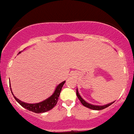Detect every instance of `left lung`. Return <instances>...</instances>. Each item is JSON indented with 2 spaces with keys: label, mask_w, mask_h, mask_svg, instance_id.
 I'll use <instances>...</instances> for the list:
<instances>
[{
  "label": "left lung",
  "mask_w": 134,
  "mask_h": 134,
  "mask_svg": "<svg viewBox=\"0 0 134 134\" xmlns=\"http://www.w3.org/2000/svg\"><path fill=\"white\" fill-rule=\"evenodd\" d=\"M76 95H77V96H78L79 100L81 101V103H82V105H83L84 107H86L90 108V109L95 110H99L104 109V108L108 107H109L110 105H112L113 103L115 102V101H113V102L107 104V105H101V106H100V105H92V104L87 103V101L84 100V99H83L82 98H81V96H80V94H79L78 88L76 89Z\"/></svg>",
  "instance_id": "1"
}]
</instances>
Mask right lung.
I'll list each match as a JSON object with an SVG mask.
<instances>
[{"mask_svg":"<svg viewBox=\"0 0 134 134\" xmlns=\"http://www.w3.org/2000/svg\"><path fill=\"white\" fill-rule=\"evenodd\" d=\"M20 53L21 52H19V53ZM65 82V81H63V82H62L61 83L59 84V85L56 87L54 93H53L50 97H49L47 99H45L44 101H42V102L37 103H34V104L27 103L23 102V101L19 100L18 98H16V97L13 95V94L12 92V91H11V88L10 89H11V93H12V94L13 95V97L15 99V100L17 101L21 106L23 107L24 108H26V109L28 110L32 111V112H35V113L39 114V113H43V112H47V111L50 110H51L53 107H54V106H55L56 103H57L58 100V98L59 96H60L62 88L63 85H64Z\"/></svg>","mask_w":134,"mask_h":134,"instance_id":"right-lung-1","label":"right lung"}]
</instances>
